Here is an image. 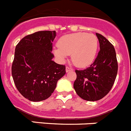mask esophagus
<instances>
[{
    "label": "esophagus",
    "mask_w": 131,
    "mask_h": 131,
    "mask_svg": "<svg viewBox=\"0 0 131 131\" xmlns=\"http://www.w3.org/2000/svg\"><path fill=\"white\" fill-rule=\"evenodd\" d=\"M72 70H73V69L72 68H70V67H66V72H71V71H72Z\"/></svg>",
    "instance_id": "1"
}]
</instances>
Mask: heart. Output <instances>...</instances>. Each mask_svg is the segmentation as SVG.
Listing matches in <instances>:
<instances>
[{
  "instance_id": "b5f03b06",
  "label": "heart",
  "mask_w": 131,
  "mask_h": 131,
  "mask_svg": "<svg viewBox=\"0 0 131 131\" xmlns=\"http://www.w3.org/2000/svg\"><path fill=\"white\" fill-rule=\"evenodd\" d=\"M59 48L53 49L54 55L64 61L72 54V61L76 67L83 68L93 62L98 48V40L93 34L76 32L64 35L59 40Z\"/></svg>"
}]
</instances>
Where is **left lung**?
I'll return each mask as SVG.
<instances>
[{
  "label": "left lung",
  "instance_id": "8db88e82",
  "mask_svg": "<svg viewBox=\"0 0 131 131\" xmlns=\"http://www.w3.org/2000/svg\"><path fill=\"white\" fill-rule=\"evenodd\" d=\"M100 51L94 63L85 70H76L77 78L74 88L80 97L88 101H96L111 90L117 74L116 53L114 46L104 36L96 33Z\"/></svg>",
  "mask_w": 131,
  "mask_h": 131
}]
</instances>
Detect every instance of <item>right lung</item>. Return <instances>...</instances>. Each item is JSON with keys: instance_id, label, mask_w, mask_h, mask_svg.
Masks as SVG:
<instances>
[{"instance_id": "1", "label": "right lung", "mask_w": 131, "mask_h": 131, "mask_svg": "<svg viewBox=\"0 0 131 131\" xmlns=\"http://www.w3.org/2000/svg\"><path fill=\"white\" fill-rule=\"evenodd\" d=\"M55 30L36 32L22 38L16 46L12 74L16 88L33 102L47 99L58 80L66 73L65 66L52 60Z\"/></svg>"}]
</instances>
